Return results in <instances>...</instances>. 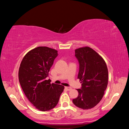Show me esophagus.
Segmentation results:
<instances>
[{"label": "esophagus", "instance_id": "obj_1", "mask_svg": "<svg viewBox=\"0 0 129 129\" xmlns=\"http://www.w3.org/2000/svg\"><path fill=\"white\" fill-rule=\"evenodd\" d=\"M65 88L67 90H69V91L71 90V89H72V88H71V87H68V86H65Z\"/></svg>", "mask_w": 129, "mask_h": 129}]
</instances>
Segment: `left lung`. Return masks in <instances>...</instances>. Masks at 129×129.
Here are the masks:
<instances>
[{
    "mask_svg": "<svg viewBox=\"0 0 129 129\" xmlns=\"http://www.w3.org/2000/svg\"><path fill=\"white\" fill-rule=\"evenodd\" d=\"M75 56L80 64L77 78L82 87L77 89L78 95L73 102L79 108L90 109L103 97L108 84V68L104 58L89 47L76 49Z\"/></svg>",
    "mask_w": 129,
    "mask_h": 129,
    "instance_id": "left-lung-1",
    "label": "left lung"
}]
</instances>
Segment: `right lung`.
<instances>
[{"label": "right lung", "mask_w": 129, "mask_h": 129, "mask_svg": "<svg viewBox=\"0 0 129 129\" xmlns=\"http://www.w3.org/2000/svg\"><path fill=\"white\" fill-rule=\"evenodd\" d=\"M57 55L54 49L38 47L25 54L19 67V80L24 93L30 103L42 112L57 105L64 89L45 79Z\"/></svg>", "instance_id": "obj_1"}]
</instances>
